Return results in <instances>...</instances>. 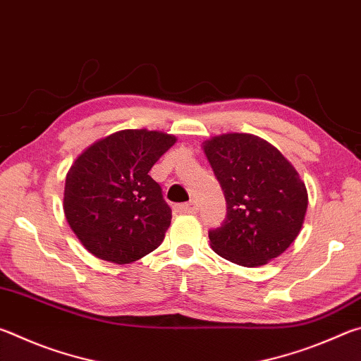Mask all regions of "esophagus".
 <instances>
[{
    "label": "esophagus",
    "instance_id": "34e87169",
    "mask_svg": "<svg viewBox=\"0 0 361 361\" xmlns=\"http://www.w3.org/2000/svg\"><path fill=\"white\" fill-rule=\"evenodd\" d=\"M175 210L180 213H197L199 209H197V204H195V200H191V202H188V204L176 205Z\"/></svg>",
    "mask_w": 361,
    "mask_h": 361
}]
</instances>
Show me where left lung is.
<instances>
[{
  "mask_svg": "<svg viewBox=\"0 0 361 361\" xmlns=\"http://www.w3.org/2000/svg\"><path fill=\"white\" fill-rule=\"evenodd\" d=\"M226 199L223 224L209 232L213 252L245 267L264 266L296 239L307 189L271 143L250 133H224L204 143Z\"/></svg>",
  "mask_w": 361,
  "mask_h": 361,
  "instance_id": "obj_1",
  "label": "left lung"
}]
</instances>
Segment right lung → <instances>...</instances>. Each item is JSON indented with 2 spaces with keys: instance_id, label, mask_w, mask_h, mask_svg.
<instances>
[{
  "instance_id": "obj_1",
  "label": "right lung",
  "mask_w": 361,
  "mask_h": 361,
  "mask_svg": "<svg viewBox=\"0 0 361 361\" xmlns=\"http://www.w3.org/2000/svg\"><path fill=\"white\" fill-rule=\"evenodd\" d=\"M175 142L162 132L121 130L90 145L73 164L65 216L97 258L129 264L161 245L172 210L148 173Z\"/></svg>"
}]
</instances>
